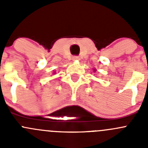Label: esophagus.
Here are the masks:
<instances>
[{
	"mask_svg": "<svg viewBox=\"0 0 148 148\" xmlns=\"http://www.w3.org/2000/svg\"><path fill=\"white\" fill-rule=\"evenodd\" d=\"M72 59L73 61H77V60H79V58L78 56H74Z\"/></svg>",
	"mask_w": 148,
	"mask_h": 148,
	"instance_id": "34e87169",
	"label": "esophagus"
}]
</instances>
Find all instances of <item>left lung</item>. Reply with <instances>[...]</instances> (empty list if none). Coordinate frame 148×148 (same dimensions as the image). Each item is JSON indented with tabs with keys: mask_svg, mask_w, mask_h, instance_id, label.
Returning <instances> with one entry per match:
<instances>
[{
	"mask_svg": "<svg viewBox=\"0 0 148 148\" xmlns=\"http://www.w3.org/2000/svg\"><path fill=\"white\" fill-rule=\"evenodd\" d=\"M96 71H97V69H93V71H94V72H96Z\"/></svg>",
	"mask_w": 148,
	"mask_h": 148,
	"instance_id": "1",
	"label": "left lung"
}]
</instances>
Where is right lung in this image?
I'll list each match as a JSON object with an SVG mask.
<instances>
[{
	"label": "right lung",
	"instance_id": "obj_1",
	"mask_svg": "<svg viewBox=\"0 0 148 148\" xmlns=\"http://www.w3.org/2000/svg\"><path fill=\"white\" fill-rule=\"evenodd\" d=\"M55 73H56V72H55V71H54V72H53V73H52V74H55Z\"/></svg>",
	"mask_w": 148,
	"mask_h": 148
}]
</instances>
